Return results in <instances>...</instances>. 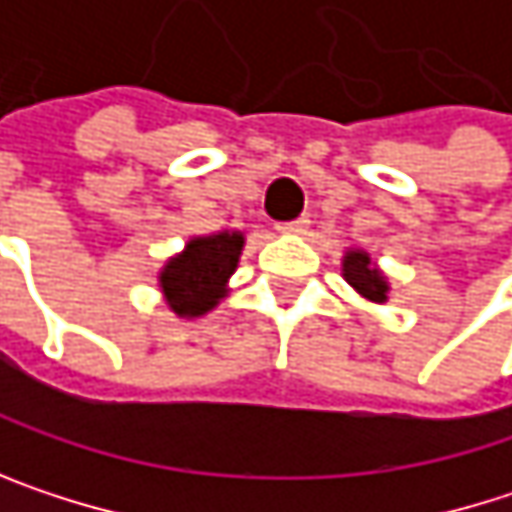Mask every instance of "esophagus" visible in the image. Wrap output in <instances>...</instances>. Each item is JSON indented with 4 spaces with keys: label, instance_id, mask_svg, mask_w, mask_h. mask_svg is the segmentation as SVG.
Here are the masks:
<instances>
[{
    "label": "esophagus",
    "instance_id": "34e87169",
    "mask_svg": "<svg viewBox=\"0 0 512 512\" xmlns=\"http://www.w3.org/2000/svg\"><path fill=\"white\" fill-rule=\"evenodd\" d=\"M308 225H311L308 216H299V219H293V222H278L275 231H278V234H305Z\"/></svg>",
    "mask_w": 512,
    "mask_h": 512
}]
</instances>
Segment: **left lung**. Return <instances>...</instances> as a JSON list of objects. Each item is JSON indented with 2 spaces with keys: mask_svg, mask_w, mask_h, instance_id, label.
Returning a JSON list of instances; mask_svg holds the SVG:
<instances>
[{
  "mask_svg": "<svg viewBox=\"0 0 512 512\" xmlns=\"http://www.w3.org/2000/svg\"><path fill=\"white\" fill-rule=\"evenodd\" d=\"M341 269H344V281L356 290L361 299L373 302V305H382L388 302V278L385 272L370 260L367 252L361 249H347L344 260H341Z\"/></svg>",
  "mask_w": 512,
  "mask_h": 512,
  "instance_id": "1",
  "label": "left lung"
}]
</instances>
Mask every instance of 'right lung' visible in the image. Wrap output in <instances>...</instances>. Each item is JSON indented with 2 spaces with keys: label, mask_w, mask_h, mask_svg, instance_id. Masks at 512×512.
I'll return each mask as SVG.
<instances>
[{
  "label": "right lung",
  "mask_w": 512,
  "mask_h": 512,
  "mask_svg": "<svg viewBox=\"0 0 512 512\" xmlns=\"http://www.w3.org/2000/svg\"><path fill=\"white\" fill-rule=\"evenodd\" d=\"M246 237L243 231H216L192 237L183 252L159 269V290L165 305L186 320L204 317L228 296V281L237 272Z\"/></svg>",
  "instance_id": "add662e5"
}]
</instances>
